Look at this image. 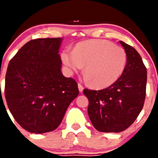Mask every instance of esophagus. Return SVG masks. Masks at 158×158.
<instances>
[{"instance_id":"1","label":"esophagus","mask_w":158,"mask_h":158,"mask_svg":"<svg viewBox=\"0 0 158 158\" xmlns=\"http://www.w3.org/2000/svg\"><path fill=\"white\" fill-rule=\"evenodd\" d=\"M78 89L80 92H82L83 90H84V87H83L81 84H78Z\"/></svg>"}]
</instances>
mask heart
<instances>
[{"mask_svg":"<svg viewBox=\"0 0 158 158\" xmlns=\"http://www.w3.org/2000/svg\"><path fill=\"white\" fill-rule=\"evenodd\" d=\"M61 59L71 72L81 71L85 66V80L94 88H105L114 84L127 64V54L124 48L107 40L81 42L73 51L64 50Z\"/></svg>","mask_w":158,"mask_h":158,"instance_id":"obj_1","label":"heart"}]
</instances>
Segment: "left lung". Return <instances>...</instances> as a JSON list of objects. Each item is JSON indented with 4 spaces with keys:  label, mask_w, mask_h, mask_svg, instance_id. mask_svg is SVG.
<instances>
[{
    "label": "left lung",
    "mask_w": 158,
    "mask_h": 158,
    "mask_svg": "<svg viewBox=\"0 0 158 158\" xmlns=\"http://www.w3.org/2000/svg\"><path fill=\"white\" fill-rule=\"evenodd\" d=\"M127 54V64L119 79L105 89L85 88L89 101V118L96 130L118 133L128 128L143 107L146 96L147 69L133 47L120 41Z\"/></svg>",
    "instance_id": "left-lung-1"
}]
</instances>
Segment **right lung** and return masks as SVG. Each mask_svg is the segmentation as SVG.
I'll return each mask as SVG.
<instances>
[{
  "mask_svg": "<svg viewBox=\"0 0 158 158\" xmlns=\"http://www.w3.org/2000/svg\"><path fill=\"white\" fill-rule=\"evenodd\" d=\"M60 37L31 40L9 62L6 102L15 121L29 132L55 130L79 94L75 80L60 71Z\"/></svg>",
  "mask_w": 158,
  "mask_h": 158,
  "instance_id": "1",
  "label": "right lung"
}]
</instances>
